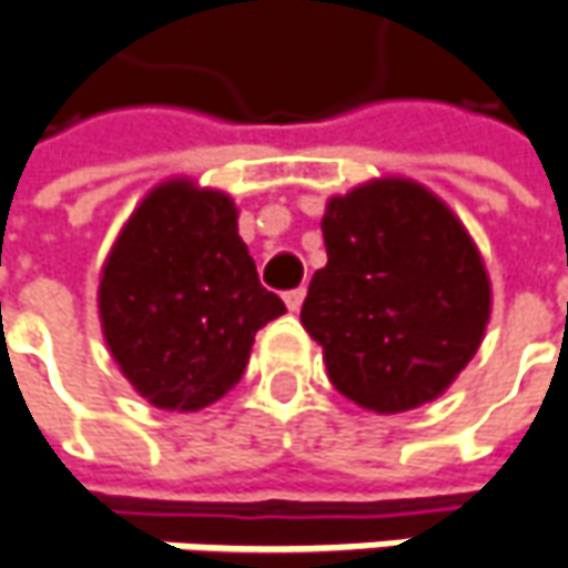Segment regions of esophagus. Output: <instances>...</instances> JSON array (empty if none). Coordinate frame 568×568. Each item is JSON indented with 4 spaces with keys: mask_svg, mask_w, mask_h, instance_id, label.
<instances>
[{
    "mask_svg": "<svg viewBox=\"0 0 568 568\" xmlns=\"http://www.w3.org/2000/svg\"><path fill=\"white\" fill-rule=\"evenodd\" d=\"M302 302H305V288H292V292H285V308H288V312H298V308H302Z\"/></svg>",
    "mask_w": 568,
    "mask_h": 568,
    "instance_id": "esophagus-1",
    "label": "esophagus"
}]
</instances>
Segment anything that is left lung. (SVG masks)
<instances>
[{
  "mask_svg": "<svg viewBox=\"0 0 568 568\" xmlns=\"http://www.w3.org/2000/svg\"><path fill=\"white\" fill-rule=\"evenodd\" d=\"M327 266L302 305L327 376L359 408L395 415L437 398L479 351L483 256L453 212L412 180H376L327 202Z\"/></svg>",
  "mask_w": 568,
  "mask_h": 568,
  "instance_id": "8db88e82",
  "label": "left lung"
}]
</instances>
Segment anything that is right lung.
<instances>
[{
	"instance_id": "add662e5",
	"label": "right lung",
	"mask_w": 568,
	"mask_h": 568,
	"mask_svg": "<svg viewBox=\"0 0 568 568\" xmlns=\"http://www.w3.org/2000/svg\"><path fill=\"white\" fill-rule=\"evenodd\" d=\"M285 312L260 285L224 192L163 183L105 260L99 315L124 379L163 412H199L241 383L256 331Z\"/></svg>"
}]
</instances>
